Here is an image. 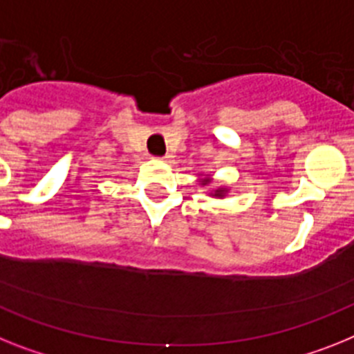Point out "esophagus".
<instances>
[{"label": "esophagus", "mask_w": 354, "mask_h": 354, "mask_svg": "<svg viewBox=\"0 0 354 354\" xmlns=\"http://www.w3.org/2000/svg\"><path fill=\"white\" fill-rule=\"evenodd\" d=\"M160 160H162V162H169V160H171V156H169V154H165V156H160Z\"/></svg>", "instance_id": "34e87169"}]
</instances>
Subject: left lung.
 I'll use <instances>...</instances> for the list:
<instances>
[{"label": "left lung", "mask_w": 354, "mask_h": 354, "mask_svg": "<svg viewBox=\"0 0 354 354\" xmlns=\"http://www.w3.org/2000/svg\"><path fill=\"white\" fill-rule=\"evenodd\" d=\"M207 182H209V180H205V182H203V185H205V183H207ZM223 194H225V191H223V189H219V191H216V192H214V196H218V198H221Z\"/></svg>", "instance_id": "8db88e82"}]
</instances>
